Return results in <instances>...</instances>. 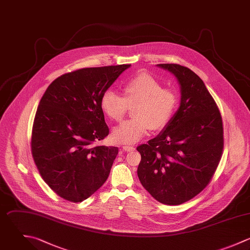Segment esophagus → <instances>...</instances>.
<instances>
[{
    "label": "esophagus",
    "mask_w": 250,
    "mask_h": 250,
    "mask_svg": "<svg viewBox=\"0 0 250 250\" xmlns=\"http://www.w3.org/2000/svg\"><path fill=\"white\" fill-rule=\"evenodd\" d=\"M123 149L126 152H130V151H133L134 150V147L133 146H129V145H125L123 146Z\"/></svg>",
    "instance_id": "obj_1"
}]
</instances>
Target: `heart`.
<instances>
[{"mask_svg":"<svg viewBox=\"0 0 250 250\" xmlns=\"http://www.w3.org/2000/svg\"><path fill=\"white\" fill-rule=\"evenodd\" d=\"M121 96L111 90L102 94L100 107L115 122H121L129 108H133V120L125 122L112 133L119 144H133L152 129H162L171 121L178 105V95L147 73H140L123 86Z\"/></svg>","mask_w":250,"mask_h":250,"instance_id":"1","label":"heart"}]
</instances>
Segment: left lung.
<instances>
[{"label": "left lung", "mask_w": 250, "mask_h": 250, "mask_svg": "<svg viewBox=\"0 0 250 250\" xmlns=\"http://www.w3.org/2000/svg\"><path fill=\"white\" fill-rule=\"evenodd\" d=\"M172 73L181 92L180 106L158 136L137 147V175L158 202L178 206L200 194L221 160L224 138L220 111L203 80L179 64H158Z\"/></svg>", "instance_id": "1"}]
</instances>
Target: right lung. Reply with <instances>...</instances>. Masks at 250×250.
<instances>
[{"mask_svg": "<svg viewBox=\"0 0 250 250\" xmlns=\"http://www.w3.org/2000/svg\"><path fill=\"white\" fill-rule=\"evenodd\" d=\"M130 64L83 68L55 79L33 123L31 151L43 181L62 199L80 203L107 180L118 147L92 143L109 134L102 94Z\"/></svg>", "mask_w": 250, "mask_h": 250, "instance_id": "obj_1", "label": "right lung"}]
</instances>
